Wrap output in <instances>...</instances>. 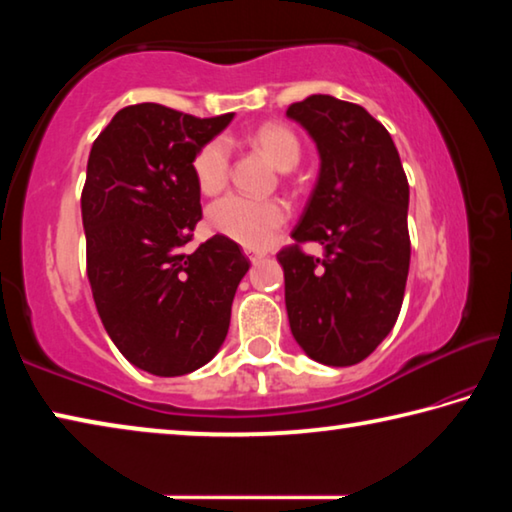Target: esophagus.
Instances as JSON below:
<instances>
[{
    "label": "esophagus",
    "mask_w": 512,
    "mask_h": 512,
    "mask_svg": "<svg viewBox=\"0 0 512 512\" xmlns=\"http://www.w3.org/2000/svg\"><path fill=\"white\" fill-rule=\"evenodd\" d=\"M244 253H246V257H248V259H250V262H253V264L257 262V259H262V257H264V253H262V250H253V248H246V250H244Z\"/></svg>",
    "instance_id": "esophagus-1"
}]
</instances>
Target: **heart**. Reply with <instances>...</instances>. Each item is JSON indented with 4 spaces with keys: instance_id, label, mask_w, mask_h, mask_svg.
Here are the masks:
<instances>
[{
    "instance_id": "obj_1",
    "label": "heart",
    "mask_w": 512,
    "mask_h": 512,
    "mask_svg": "<svg viewBox=\"0 0 512 512\" xmlns=\"http://www.w3.org/2000/svg\"><path fill=\"white\" fill-rule=\"evenodd\" d=\"M259 151L275 162V167L287 171L300 160V140L287 124L268 121L253 133ZM232 167V149L225 137H214L196 151L192 171L196 185L203 194L212 196L228 185ZM289 219V205L282 198H255L246 194H228L216 201L207 221L212 230L246 248H264L271 244L275 232Z\"/></svg>"
}]
</instances>
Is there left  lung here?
<instances>
[{
  "instance_id": "obj_1",
  "label": "left lung",
  "mask_w": 512,
  "mask_h": 512,
  "mask_svg": "<svg viewBox=\"0 0 512 512\" xmlns=\"http://www.w3.org/2000/svg\"><path fill=\"white\" fill-rule=\"evenodd\" d=\"M287 115L307 128L320 173L284 268L293 339L325 366H354L375 352L400 316L411 262L409 180L391 133L357 103L311 94ZM318 240L323 258L301 244Z\"/></svg>"
}]
</instances>
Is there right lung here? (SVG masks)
<instances>
[{"mask_svg": "<svg viewBox=\"0 0 512 512\" xmlns=\"http://www.w3.org/2000/svg\"><path fill=\"white\" fill-rule=\"evenodd\" d=\"M232 117L135 103L92 144L81 194L92 298L117 350L151 375H187L219 352L250 266L223 235L183 250L203 216L192 160Z\"/></svg>", "mask_w": 512, "mask_h": 512, "instance_id": "obj_1", "label": "right lung"}]
</instances>
